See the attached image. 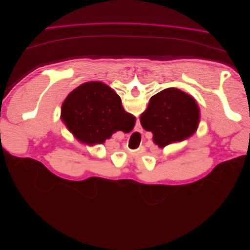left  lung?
Wrapping results in <instances>:
<instances>
[{"label": "left lung", "mask_w": 250, "mask_h": 250, "mask_svg": "<svg viewBox=\"0 0 250 250\" xmlns=\"http://www.w3.org/2000/svg\"><path fill=\"white\" fill-rule=\"evenodd\" d=\"M198 122L199 109L194 99L174 87L152 96L140 116L141 126L152 132L153 142L160 147L191 136Z\"/></svg>", "instance_id": "obj_1"}]
</instances>
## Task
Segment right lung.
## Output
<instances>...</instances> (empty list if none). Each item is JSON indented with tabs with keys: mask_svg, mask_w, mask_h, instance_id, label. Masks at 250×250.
<instances>
[{
	"mask_svg": "<svg viewBox=\"0 0 250 250\" xmlns=\"http://www.w3.org/2000/svg\"><path fill=\"white\" fill-rule=\"evenodd\" d=\"M63 119L74 136L93 146L121 130L130 132L135 118L124 111L121 99L100 81L83 83L75 88L63 104Z\"/></svg>",
	"mask_w": 250,
	"mask_h": 250,
	"instance_id": "right-lung-1",
	"label": "right lung"
}]
</instances>
